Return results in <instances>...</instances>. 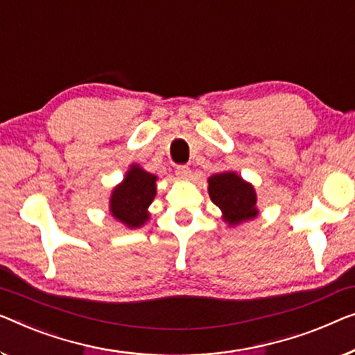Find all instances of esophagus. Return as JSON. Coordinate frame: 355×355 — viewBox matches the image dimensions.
<instances>
[{"label": "esophagus", "instance_id": "34e87169", "mask_svg": "<svg viewBox=\"0 0 355 355\" xmlns=\"http://www.w3.org/2000/svg\"><path fill=\"white\" fill-rule=\"evenodd\" d=\"M177 177L182 178V180H189V178H191V171H189V167H187V166H178L177 167Z\"/></svg>", "mask_w": 355, "mask_h": 355}]
</instances>
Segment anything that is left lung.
Masks as SVG:
<instances>
[{"label":"left lung","mask_w":355,"mask_h":355,"mask_svg":"<svg viewBox=\"0 0 355 355\" xmlns=\"http://www.w3.org/2000/svg\"><path fill=\"white\" fill-rule=\"evenodd\" d=\"M207 183L211 202L221 210V218L231 228L257 218L260 214L255 188L236 172L215 173L207 178Z\"/></svg>","instance_id":"obj_1"}]
</instances>
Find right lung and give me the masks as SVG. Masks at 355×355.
Listing matches in <instances>:
<instances>
[{
	"label": "right lung",
	"mask_w": 355,
	"mask_h": 355,
	"mask_svg": "<svg viewBox=\"0 0 355 355\" xmlns=\"http://www.w3.org/2000/svg\"><path fill=\"white\" fill-rule=\"evenodd\" d=\"M157 177L139 164H130L123 182L110 196V214L127 230L141 228L150 220V205L157 193Z\"/></svg>",
	"instance_id": "obj_1"
}]
</instances>
